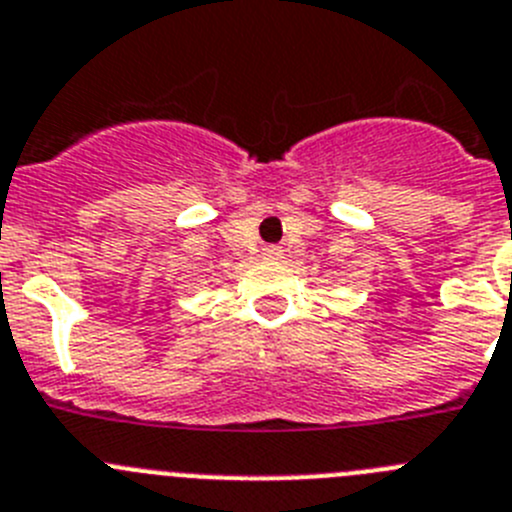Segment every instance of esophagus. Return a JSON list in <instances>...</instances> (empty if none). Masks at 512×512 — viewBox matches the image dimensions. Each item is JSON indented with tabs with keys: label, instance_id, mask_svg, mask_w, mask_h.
Masks as SVG:
<instances>
[{
	"label": "esophagus",
	"instance_id": "esophagus-1",
	"mask_svg": "<svg viewBox=\"0 0 512 512\" xmlns=\"http://www.w3.org/2000/svg\"><path fill=\"white\" fill-rule=\"evenodd\" d=\"M262 255H265L267 260H278V257L283 255V250H280V247L270 245V247H265V250H262Z\"/></svg>",
	"mask_w": 512,
	"mask_h": 512
}]
</instances>
